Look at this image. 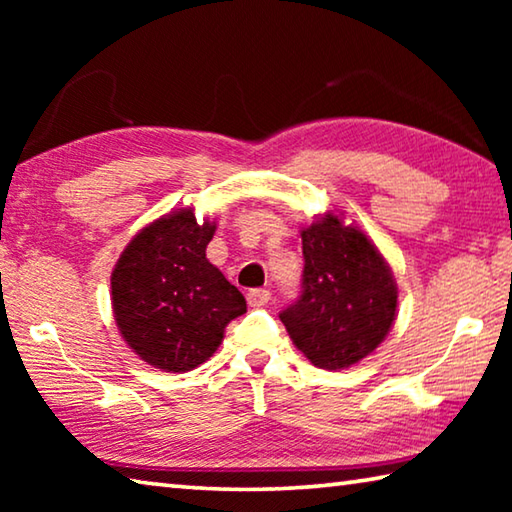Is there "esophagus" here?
<instances>
[{
  "label": "esophagus",
  "instance_id": "esophagus-1",
  "mask_svg": "<svg viewBox=\"0 0 512 512\" xmlns=\"http://www.w3.org/2000/svg\"><path fill=\"white\" fill-rule=\"evenodd\" d=\"M271 300V291L268 289H253L248 291V305L250 307H264Z\"/></svg>",
  "mask_w": 512,
  "mask_h": 512
}]
</instances>
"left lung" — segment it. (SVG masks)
Wrapping results in <instances>:
<instances>
[{
  "instance_id": "1",
  "label": "left lung",
  "mask_w": 512,
  "mask_h": 512,
  "mask_svg": "<svg viewBox=\"0 0 512 512\" xmlns=\"http://www.w3.org/2000/svg\"><path fill=\"white\" fill-rule=\"evenodd\" d=\"M302 291L280 314L291 341L318 368L341 370L391 332L397 287L375 244L336 214L302 230Z\"/></svg>"
}]
</instances>
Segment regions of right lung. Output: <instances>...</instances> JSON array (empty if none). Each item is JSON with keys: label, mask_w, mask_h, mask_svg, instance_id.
I'll return each instance as SVG.
<instances>
[{"label": "right lung", "mask_w": 512, "mask_h": 512, "mask_svg": "<svg viewBox=\"0 0 512 512\" xmlns=\"http://www.w3.org/2000/svg\"><path fill=\"white\" fill-rule=\"evenodd\" d=\"M216 225L192 210L171 212L137 232L112 271V311L124 341L151 366L187 372L219 348L246 298L207 262Z\"/></svg>", "instance_id": "1"}]
</instances>
